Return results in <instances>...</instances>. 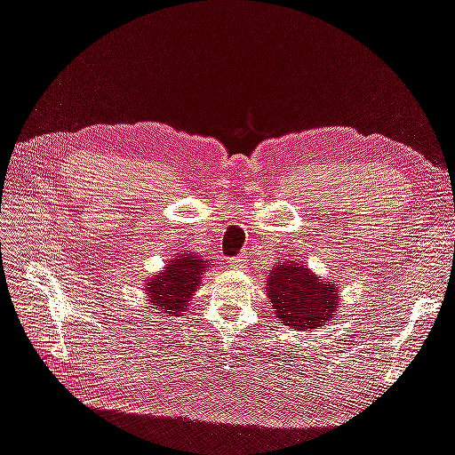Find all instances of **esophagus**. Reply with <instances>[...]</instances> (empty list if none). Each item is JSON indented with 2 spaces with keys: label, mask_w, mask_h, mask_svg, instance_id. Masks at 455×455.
<instances>
[{
  "label": "esophagus",
  "mask_w": 455,
  "mask_h": 455,
  "mask_svg": "<svg viewBox=\"0 0 455 455\" xmlns=\"http://www.w3.org/2000/svg\"><path fill=\"white\" fill-rule=\"evenodd\" d=\"M246 258H249V256H246V252H241V254H237L235 258L229 259V266H231L233 269H243V267L246 266Z\"/></svg>",
  "instance_id": "esophagus-1"
}]
</instances>
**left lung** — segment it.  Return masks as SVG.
I'll use <instances>...</instances> for the list:
<instances>
[{
	"label": "left lung",
	"instance_id": "obj_1",
	"mask_svg": "<svg viewBox=\"0 0 455 455\" xmlns=\"http://www.w3.org/2000/svg\"><path fill=\"white\" fill-rule=\"evenodd\" d=\"M267 294L277 319L296 330L323 326L336 313L338 291L307 267L286 259L267 279Z\"/></svg>",
	"mask_w": 455,
	"mask_h": 455
}]
</instances>
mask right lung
<instances>
[{
  "mask_svg": "<svg viewBox=\"0 0 455 455\" xmlns=\"http://www.w3.org/2000/svg\"><path fill=\"white\" fill-rule=\"evenodd\" d=\"M206 264L209 261L191 252L171 259L167 269L159 273L156 279H149L146 286L154 306L161 307L163 313H169L171 316L188 309V301L199 286L201 273Z\"/></svg>",
  "mask_w": 455,
  "mask_h": 455,
  "instance_id": "obj_1",
  "label": "right lung"
}]
</instances>
